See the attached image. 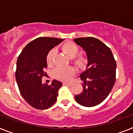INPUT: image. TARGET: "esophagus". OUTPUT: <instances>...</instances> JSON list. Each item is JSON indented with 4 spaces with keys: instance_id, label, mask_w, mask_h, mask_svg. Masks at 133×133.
I'll return each mask as SVG.
<instances>
[{
    "instance_id": "1",
    "label": "esophagus",
    "mask_w": 133,
    "mask_h": 133,
    "mask_svg": "<svg viewBox=\"0 0 133 133\" xmlns=\"http://www.w3.org/2000/svg\"><path fill=\"white\" fill-rule=\"evenodd\" d=\"M73 82H64V85H73Z\"/></svg>"
}]
</instances>
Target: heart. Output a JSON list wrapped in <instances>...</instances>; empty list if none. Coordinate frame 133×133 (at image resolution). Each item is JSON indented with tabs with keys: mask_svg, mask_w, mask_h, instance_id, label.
I'll list each match as a JSON object with an SVG mask.
<instances>
[{
	"mask_svg": "<svg viewBox=\"0 0 133 133\" xmlns=\"http://www.w3.org/2000/svg\"><path fill=\"white\" fill-rule=\"evenodd\" d=\"M62 50L69 56L70 58H73L78 54L79 48L76 44L73 42H67L64 43L62 47ZM56 50L51 49L47 55V63L49 66L53 64L55 55ZM74 62L77 65L82 66L84 63V58L82 56H76L73 58ZM74 73V69L71 66H58L54 70L53 75L55 77L62 80H68L70 79L71 75Z\"/></svg>",
	"mask_w": 133,
	"mask_h": 133,
	"instance_id": "heart-1",
	"label": "heart"
}]
</instances>
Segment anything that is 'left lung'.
Returning a JSON list of instances; mask_svg holds the SVG:
<instances>
[{"instance_id":"8db88e82","label":"left lung","mask_w":133,"mask_h":133,"mask_svg":"<svg viewBox=\"0 0 133 133\" xmlns=\"http://www.w3.org/2000/svg\"><path fill=\"white\" fill-rule=\"evenodd\" d=\"M73 41L84 49L88 60L85 71L80 75L84 89L75 99L82 106L94 107L101 103L114 87L116 62L111 49L96 38L81 37Z\"/></svg>"}]
</instances>
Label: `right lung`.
Wrapping results in <instances>:
<instances>
[{
	"instance_id": "1",
	"label": "right lung",
	"mask_w": 133,
	"mask_h": 133,
	"mask_svg": "<svg viewBox=\"0 0 133 133\" xmlns=\"http://www.w3.org/2000/svg\"><path fill=\"white\" fill-rule=\"evenodd\" d=\"M64 41L53 37H39L30 42L18 56L15 79L21 95L34 108L46 109L56 103L62 82L54 79L51 85L43 84L48 67V52Z\"/></svg>"
}]
</instances>
